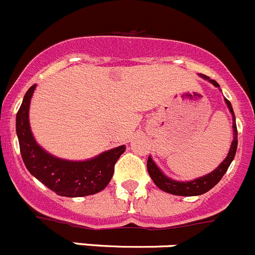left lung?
<instances>
[{
  "label": "left lung",
  "instance_id": "8db88e82",
  "mask_svg": "<svg viewBox=\"0 0 255 255\" xmlns=\"http://www.w3.org/2000/svg\"><path fill=\"white\" fill-rule=\"evenodd\" d=\"M202 77L208 80L209 82L213 83L216 87H219L218 83L214 80H211L208 76L201 75ZM226 103L228 106L229 111H231L232 116H233V132H234V138L233 142H232L231 150H229L228 155H227L226 159L216 168L212 173L204 175V177L197 178V179L192 180V182H177V180H173L170 178L165 177L162 172H160L159 168L154 164V162L152 160V158L148 157L147 160V169L149 173L150 178L153 179V182L155 183L159 189H162L163 192H167V193L174 194V196H184V197H192V196H199V194H203L206 192H208L209 189L214 187L219 180L222 179V177L224 175V173L227 172V169L231 165L232 160L234 159V155L237 152V145H238V130H237V125H236V116H234L233 108H232L231 102L226 98Z\"/></svg>",
  "mask_w": 255,
  "mask_h": 255
}]
</instances>
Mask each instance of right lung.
<instances>
[{
	"label": "right lung",
	"instance_id": "obj_1",
	"mask_svg": "<svg viewBox=\"0 0 255 255\" xmlns=\"http://www.w3.org/2000/svg\"><path fill=\"white\" fill-rule=\"evenodd\" d=\"M34 88L36 85L27 91L16 116L19 150L28 172L62 197H85L105 189L112 179L116 162L126 150L125 145L83 162L59 159L44 152L34 140L28 122L29 102Z\"/></svg>",
	"mask_w": 255,
	"mask_h": 255
}]
</instances>
